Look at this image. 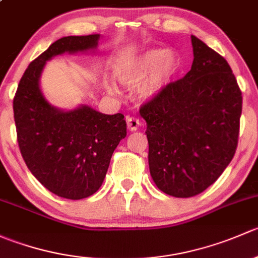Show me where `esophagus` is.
Returning a JSON list of instances; mask_svg holds the SVG:
<instances>
[{
  "label": "esophagus",
  "instance_id": "obj_1",
  "mask_svg": "<svg viewBox=\"0 0 258 258\" xmlns=\"http://www.w3.org/2000/svg\"><path fill=\"white\" fill-rule=\"evenodd\" d=\"M141 126L142 122L139 118H136V117H128L127 118V127L130 128V131H137Z\"/></svg>",
  "mask_w": 258,
  "mask_h": 258
}]
</instances>
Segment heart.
<instances>
[{
    "label": "heart",
    "mask_w": 258,
    "mask_h": 258,
    "mask_svg": "<svg viewBox=\"0 0 258 258\" xmlns=\"http://www.w3.org/2000/svg\"><path fill=\"white\" fill-rule=\"evenodd\" d=\"M176 59L171 52L165 49H148L136 58L126 61L118 66L117 79L127 87L139 86L141 100L151 101L162 93L171 76L175 72ZM108 92L118 95L116 86L107 83Z\"/></svg>",
    "instance_id": "obj_1"
}]
</instances>
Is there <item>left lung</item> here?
Returning a JSON list of instances; mask_svg holds the SVG:
<instances>
[{"instance_id": "1", "label": "left lung", "mask_w": 258, "mask_h": 258, "mask_svg": "<svg viewBox=\"0 0 258 258\" xmlns=\"http://www.w3.org/2000/svg\"><path fill=\"white\" fill-rule=\"evenodd\" d=\"M191 41V70L140 108L147 123L153 182L181 199L204 192L232 161L242 112V93L230 64L197 37Z\"/></svg>"}]
</instances>
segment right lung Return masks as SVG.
<instances>
[{
  "label": "right lung",
  "instance_id": "obj_1",
  "mask_svg": "<svg viewBox=\"0 0 258 258\" xmlns=\"http://www.w3.org/2000/svg\"><path fill=\"white\" fill-rule=\"evenodd\" d=\"M100 35L57 40L28 64L14 98L21 155L33 176L52 194L81 200L102 184L114 148L126 137L123 114H105L82 105L71 111L43 97L40 77L46 62L64 52L95 49Z\"/></svg>",
  "mask_w": 258,
  "mask_h": 258
}]
</instances>
